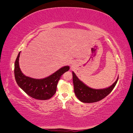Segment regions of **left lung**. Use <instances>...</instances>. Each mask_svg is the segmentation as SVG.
I'll use <instances>...</instances> for the list:
<instances>
[{
  "mask_svg": "<svg viewBox=\"0 0 133 133\" xmlns=\"http://www.w3.org/2000/svg\"><path fill=\"white\" fill-rule=\"evenodd\" d=\"M118 78L119 77L110 87L104 89H94L85 85L73 72L74 92L76 97L82 102L86 103L97 102L102 100L110 93L117 83Z\"/></svg>",
  "mask_w": 133,
  "mask_h": 133,
  "instance_id": "left-lung-1",
  "label": "left lung"
}]
</instances>
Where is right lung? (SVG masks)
Segmentation results:
<instances>
[{
	"mask_svg": "<svg viewBox=\"0 0 133 133\" xmlns=\"http://www.w3.org/2000/svg\"><path fill=\"white\" fill-rule=\"evenodd\" d=\"M19 52L14 64V76L19 87L31 98L38 100H47L51 98L57 91V84L62 75L69 70V66L60 68L54 74L42 79H36L24 75L19 65Z\"/></svg>",
	"mask_w": 133,
	"mask_h": 133,
	"instance_id": "1",
	"label": "right lung"
}]
</instances>
